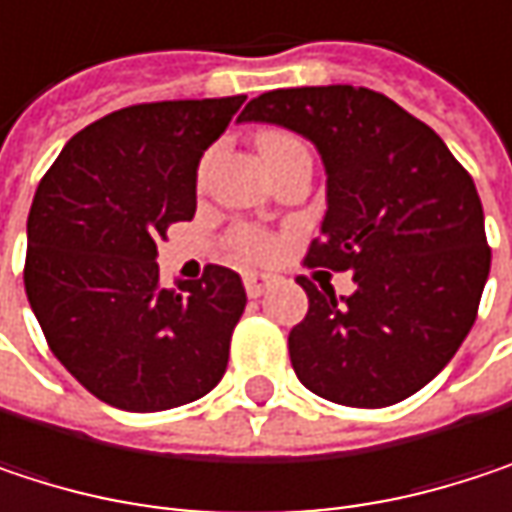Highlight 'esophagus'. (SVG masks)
Returning a JSON list of instances; mask_svg holds the SVG:
<instances>
[{
	"mask_svg": "<svg viewBox=\"0 0 512 512\" xmlns=\"http://www.w3.org/2000/svg\"><path fill=\"white\" fill-rule=\"evenodd\" d=\"M243 284H246V293L257 299V296H263L266 290H269V275H263V272H249L246 278H243Z\"/></svg>",
	"mask_w": 512,
	"mask_h": 512,
	"instance_id": "obj_1",
	"label": "esophagus"
}]
</instances>
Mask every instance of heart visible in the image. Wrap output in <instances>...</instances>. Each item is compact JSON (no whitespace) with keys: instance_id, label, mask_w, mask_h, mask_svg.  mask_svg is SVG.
I'll use <instances>...</instances> for the list:
<instances>
[{"instance_id":"heart-1","label":"heart","mask_w":512,"mask_h":512,"mask_svg":"<svg viewBox=\"0 0 512 512\" xmlns=\"http://www.w3.org/2000/svg\"><path fill=\"white\" fill-rule=\"evenodd\" d=\"M290 142H296V139H290V136H263L260 139V154H269V151H275V148H281V145H290ZM234 249H237V255L249 257V260H257V257H263L269 252V243L257 234V231H237L234 234Z\"/></svg>"}]
</instances>
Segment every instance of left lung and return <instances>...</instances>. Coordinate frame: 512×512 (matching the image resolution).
<instances>
[{"mask_svg": "<svg viewBox=\"0 0 512 512\" xmlns=\"http://www.w3.org/2000/svg\"><path fill=\"white\" fill-rule=\"evenodd\" d=\"M237 121L284 127L317 148L326 216L305 260L356 281L335 296L299 278L308 314L287 338L299 382L358 409L421 391L471 332L489 278L468 171L424 121L370 88H275Z\"/></svg>", "mask_w": 512, "mask_h": 512, "instance_id": "8db88e82", "label": "left lung"}]
</instances>
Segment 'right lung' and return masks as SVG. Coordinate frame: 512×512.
<instances>
[{"mask_svg":"<svg viewBox=\"0 0 512 512\" xmlns=\"http://www.w3.org/2000/svg\"><path fill=\"white\" fill-rule=\"evenodd\" d=\"M237 97L118 109L79 130L29 210L26 296L58 358L97 400L162 412L213 391L246 308L234 269L159 284L156 240L195 216L198 162Z\"/></svg>","mask_w":512,"mask_h":512,"instance_id":"add662e5","label":"right lung"}]
</instances>
